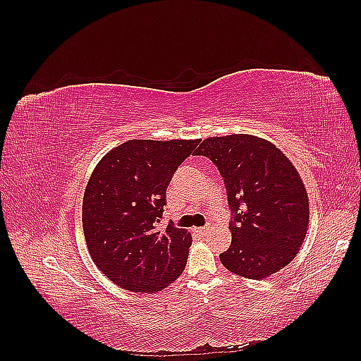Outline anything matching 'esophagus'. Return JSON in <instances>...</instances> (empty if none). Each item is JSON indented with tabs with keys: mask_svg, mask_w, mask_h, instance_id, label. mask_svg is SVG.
Here are the masks:
<instances>
[{
	"mask_svg": "<svg viewBox=\"0 0 361 361\" xmlns=\"http://www.w3.org/2000/svg\"><path fill=\"white\" fill-rule=\"evenodd\" d=\"M195 231H197V233L200 235H204L207 233V231H209V227H200V228H195Z\"/></svg>",
	"mask_w": 361,
	"mask_h": 361,
	"instance_id": "1",
	"label": "esophagus"
}]
</instances>
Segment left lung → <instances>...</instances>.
<instances>
[{"label": "left lung", "instance_id": "8db88e82", "mask_svg": "<svg viewBox=\"0 0 361 361\" xmlns=\"http://www.w3.org/2000/svg\"><path fill=\"white\" fill-rule=\"evenodd\" d=\"M195 155L216 166L232 211V243L221 264L255 280L285 268L309 224V197L292 162L269 141L247 134L206 138Z\"/></svg>", "mask_w": 361, "mask_h": 361}]
</instances>
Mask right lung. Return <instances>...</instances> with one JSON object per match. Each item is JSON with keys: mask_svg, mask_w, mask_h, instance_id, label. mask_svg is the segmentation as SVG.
Here are the masks:
<instances>
[{"mask_svg": "<svg viewBox=\"0 0 361 361\" xmlns=\"http://www.w3.org/2000/svg\"><path fill=\"white\" fill-rule=\"evenodd\" d=\"M200 140H129L99 161L82 200V228L90 256L120 288L154 293L185 269L192 238L158 223L174 171Z\"/></svg>", "mask_w": 361, "mask_h": 361, "instance_id": "1", "label": "right lung"}]
</instances>
